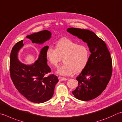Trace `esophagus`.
Masks as SVG:
<instances>
[{"instance_id":"obj_1","label":"esophagus","mask_w":122,"mask_h":122,"mask_svg":"<svg viewBox=\"0 0 122 122\" xmlns=\"http://www.w3.org/2000/svg\"><path fill=\"white\" fill-rule=\"evenodd\" d=\"M58 80L59 81H65V80H67V79L66 78H65L61 77V76H59V77H58Z\"/></svg>"}]
</instances>
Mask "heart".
Wrapping results in <instances>:
<instances>
[{
	"instance_id": "obj_1",
	"label": "heart",
	"mask_w": 122,
	"mask_h": 122,
	"mask_svg": "<svg viewBox=\"0 0 122 122\" xmlns=\"http://www.w3.org/2000/svg\"><path fill=\"white\" fill-rule=\"evenodd\" d=\"M46 56L49 64L57 67L63 58L64 64L58 69L59 75L67 76L81 72L87 65L89 58V50L84 44H79L67 38H62L56 43V48L49 46Z\"/></svg>"
}]
</instances>
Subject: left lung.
Instances as JSON below:
<instances>
[{"instance_id":"obj_1","label":"left lung","mask_w":122,"mask_h":122,"mask_svg":"<svg viewBox=\"0 0 122 122\" xmlns=\"http://www.w3.org/2000/svg\"><path fill=\"white\" fill-rule=\"evenodd\" d=\"M67 31L86 42L91 53L86 67L76 77L78 85L72 94L82 101L95 99L106 89L112 76L110 53L105 42L94 32L76 28H69Z\"/></svg>"}]
</instances>
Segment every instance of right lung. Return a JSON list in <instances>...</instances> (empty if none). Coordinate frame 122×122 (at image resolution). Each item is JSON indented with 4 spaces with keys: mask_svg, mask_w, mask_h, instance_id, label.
Listing matches in <instances>:
<instances>
[{
    "mask_svg": "<svg viewBox=\"0 0 122 122\" xmlns=\"http://www.w3.org/2000/svg\"><path fill=\"white\" fill-rule=\"evenodd\" d=\"M51 36L50 31L44 30L27 35V38L34 43L43 44L50 39ZM23 42L21 40L16 43L10 52V78L16 88L28 100L34 103H43L52 97L55 85L59 81L53 74L47 77L45 76L51 72L46 56L48 46L41 49L38 60L33 64L25 65L18 59V53L23 46Z\"/></svg>",
    "mask_w": 122,
    "mask_h": 122,
    "instance_id": "add662e5",
    "label": "right lung"
}]
</instances>
